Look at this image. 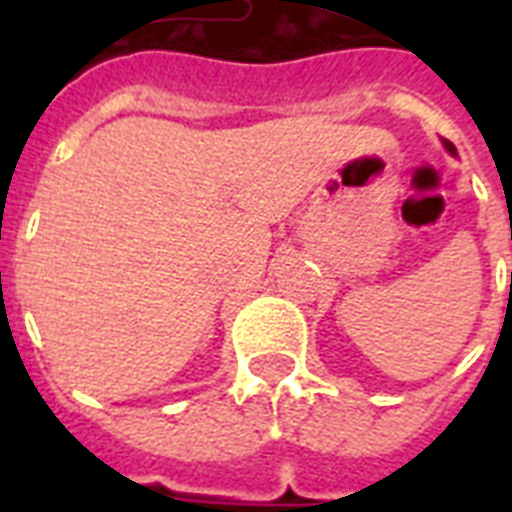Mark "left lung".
<instances>
[{
    "label": "left lung",
    "instance_id": "8db88e82",
    "mask_svg": "<svg viewBox=\"0 0 512 512\" xmlns=\"http://www.w3.org/2000/svg\"><path fill=\"white\" fill-rule=\"evenodd\" d=\"M444 146H446V151H449V154H457V148H454L449 140H444ZM510 289H512V271H510Z\"/></svg>",
    "mask_w": 512,
    "mask_h": 512
}]
</instances>
